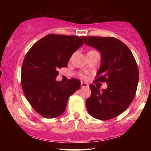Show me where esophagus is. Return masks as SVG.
I'll return each instance as SVG.
<instances>
[{"label":"esophagus","mask_w":151,"mask_h":151,"mask_svg":"<svg viewBox=\"0 0 151 151\" xmlns=\"http://www.w3.org/2000/svg\"><path fill=\"white\" fill-rule=\"evenodd\" d=\"M81 87H88V86H89V85H88L87 83L81 82Z\"/></svg>","instance_id":"34e87169"}]
</instances>
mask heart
Returning a JSON list of instances; mask_svg holds the SVG:
<instances>
[{
    "mask_svg": "<svg viewBox=\"0 0 151 151\" xmlns=\"http://www.w3.org/2000/svg\"><path fill=\"white\" fill-rule=\"evenodd\" d=\"M80 76H81V77H82V78H84V77H84V75H80Z\"/></svg>",
    "mask_w": 151,
    "mask_h": 151,
    "instance_id": "obj_1",
    "label": "heart"
}]
</instances>
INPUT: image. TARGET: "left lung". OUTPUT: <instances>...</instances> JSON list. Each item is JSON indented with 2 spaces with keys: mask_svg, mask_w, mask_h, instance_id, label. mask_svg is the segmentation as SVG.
Segmentation results:
<instances>
[{
  "mask_svg": "<svg viewBox=\"0 0 151 151\" xmlns=\"http://www.w3.org/2000/svg\"><path fill=\"white\" fill-rule=\"evenodd\" d=\"M87 45L96 48L101 55V66L95 81L106 82L100 91L89 86L91 94L86 101L88 112L99 120H109L120 115L129 106L136 95L139 72L129 48L113 37H81Z\"/></svg>",
  "mask_w": 151,
  "mask_h": 151,
  "instance_id": "left-lung-1",
  "label": "left lung"
}]
</instances>
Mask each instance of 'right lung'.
Listing matches in <instances>:
<instances>
[{
	"instance_id": "1",
	"label": "right lung",
	"mask_w": 151,
	"mask_h": 151,
	"mask_svg": "<svg viewBox=\"0 0 151 151\" xmlns=\"http://www.w3.org/2000/svg\"><path fill=\"white\" fill-rule=\"evenodd\" d=\"M84 44L81 37L50 34L35 43L22 65L21 85L25 96L40 115L53 119L65 112L68 99L80 88L72 78L65 84L56 81L58 70L67 67L72 54Z\"/></svg>"
}]
</instances>
